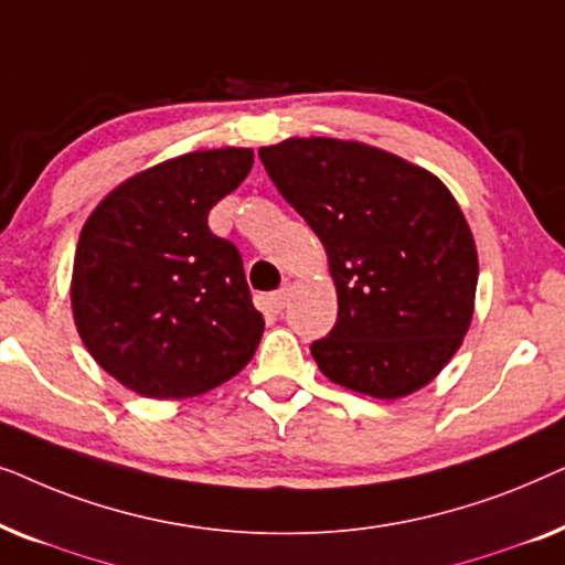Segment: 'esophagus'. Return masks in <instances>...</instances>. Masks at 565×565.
Returning a JSON list of instances; mask_svg holds the SVG:
<instances>
[{
	"label": "esophagus",
	"mask_w": 565,
	"mask_h": 565,
	"mask_svg": "<svg viewBox=\"0 0 565 565\" xmlns=\"http://www.w3.org/2000/svg\"><path fill=\"white\" fill-rule=\"evenodd\" d=\"M288 296H290L288 285H285V288H280V290H275L273 296H269V308H273V311H282L285 303H288Z\"/></svg>",
	"instance_id": "34e87169"
}]
</instances>
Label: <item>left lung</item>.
I'll list each match as a JSON object with an SVG mask.
<instances>
[{"label":"left lung","mask_w":565,"mask_h":565,"mask_svg":"<svg viewBox=\"0 0 565 565\" xmlns=\"http://www.w3.org/2000/svg\"><path fill=\"white\" fill-rule=\"evenodd\" d=\"M259 159L327 249L339 313L311 344L321 373L375 398L427 385L466 337L478 282L450 190L396 153L339 138H288Z\"/></svg>","instance_id":"obj_1"}]
</instances>
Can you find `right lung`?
Segmentation results:
<instances>
[{
  "label": "right lung",
  "mask_w": 565,
  "mask_h": 565,
  "mask_svg": "<svg viewBox=\"0 0 565 565\" xmlns=\"http://www.w3.org/2000/svg\"><path fill=\"white\" fill-rule=\"evenodd\" d=\"M252 149L192 151L130 177L84 223L76 331L97 365L146 398H190L246 367L265 331L242 254L207 213L246 180Z\"/></svg>",
  "instance_id": "obj_1"
}]
</instances>
